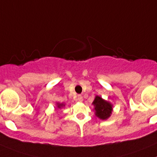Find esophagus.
<instances>
[{
    "label": "esophagus",
    "mask_w": 157,
    "mask_h": 157,
    "mask_svg": "<svg viewBox=\"0 0 157 157\" xmlns=\"http://www.w3.org/2000/svg\"><path fill=\"white\" fill-rule=\"evenodd\" d=\"M77 100L78 101H82V100H83V98H82V95H80V94H78L77 96Z\"/></svg>",
    "instance_id": "obj_1"
}]
</instances>
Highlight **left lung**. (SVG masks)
Wrapping results in <instances>:
<instances>
[{
  "mask_svg": "<svg viewBox=\"0 0 157 157\" xmlns=\"http://www.w3.org/2000/svg\"><path fill=\"white\" fill-rule=\"evenodd\" d=\"M93 105H94L95 115L100 119H107L112 113V105L98 96L94 98Z\"/></svg>",
  "mask_w": 157,
  "mask_h": 157,
  "instance_id": "left-lung-1",
  "label": "left lung"
}]
</instances>
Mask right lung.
I'll list each match as a JSON object with an SVG mask.
<instances>
[{
  "label": "right lung",
  "mask_w": 157,
  "mask_h": 157,
  "mask_svg": "<svg viewBox=\"0 0 157 157\" xmlns=\"http://www.w3.org/2000/svg\"><path fill=\"white\" fill-rule=\"evenodd\" d=\"M57 105H58V108H60V107H62V106H63V104H57Z\"/></svg>",
  "instance_id": "1"
}]
</instances>
